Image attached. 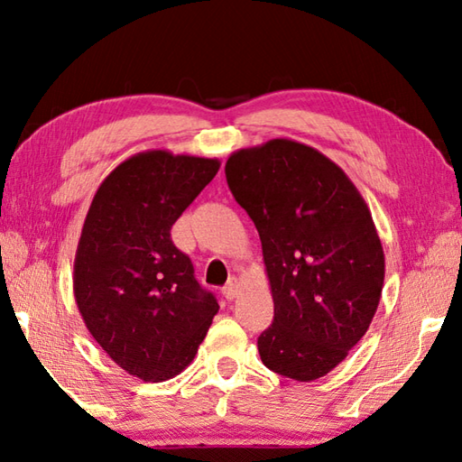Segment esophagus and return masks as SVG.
Masks as SVG:
<instances>
[{
  "label": "esophagus",
  "instance_id": "1",
  "mask_svg": "<svg viewBox=\"0 0 462 462\" xmlns=\"http://www.w3.org/2000/svg\"><path fill=\"white\" fill-rule=\"evenodd\" d=\"M223 294H225V299L233 300L235 296L239 294V281H237V279H231L227 284L223 286Z\"/></svg>",
  "mask_w": 462,
  "mask_h": 462
}]
</instances>
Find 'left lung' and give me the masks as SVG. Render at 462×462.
<instances>
[{"instance_id":"left-lung-1","label":"left lung","mask_w":462,"mask_h":462,"mask_svg":"<svg viewBox=\"0 0 462 462\" xmlns=\"http://www.w3.org/2000/svg\"><path fill=\"white\" fill-rule=\"evenodd\" d=\"M229 189L259 231L274 320L263 364L296 382L332 372L362 340L382 299L385 257L372 213L340 166L276 138L233 152Z\"/></svg>"}]
</instances>
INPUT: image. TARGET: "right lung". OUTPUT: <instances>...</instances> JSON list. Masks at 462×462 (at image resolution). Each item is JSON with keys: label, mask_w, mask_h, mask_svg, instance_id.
I'll list each match as a JSON object with an SVG mask.
<instances>
[{"label": "right lung", "mask_w": 462, "mask_h": 462, "mask_svg": "<svg viewBox=\"0 0 462 462\" xmlns=\"http://www.w3.org/2000/svg\"><path fill=\"white\" fill-rule=\"evenodd\" d=\"M219 166L140 152L108 173L88 208L73 274L79 312L112 362L144 382L186 370L219 310L170 235Z\"/></svg>", "instance_id": "add662e5"}]
</instances>
